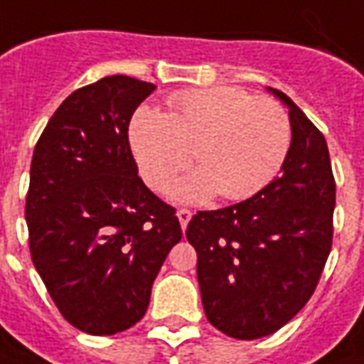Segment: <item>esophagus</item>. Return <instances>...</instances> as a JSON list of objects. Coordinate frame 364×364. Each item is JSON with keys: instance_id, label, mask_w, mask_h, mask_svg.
<instances>
[{"instance_id": "1", "label": "esophagus", "mask_w": 364, "mask_h": 364, "mask_svg": "<svg viewBox=\"0 0 364 364\" xmlns=\"http://www.w3.org/2000/svg\"><path fill=\"white\" fill-rule=\"evenodd\" d=\"M177 217H179L181 228L185 230V228H187V225H189L191 217H193V213H191L189 208H179V210H177Z\"/></svg>"}]
</instances>
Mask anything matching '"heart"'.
Wrapping results in <instances>:
<instances>
[{
	"label": "heart",
	"instance_id": "heart-1",
	"mask_svg": "<svg viewBox=\"0 0 364 364\" xmlns=\"http://www.w3.org/2000/svg\"><path fill=\"white\" fill-rule=\"evenodd\" d=\"M169 112L139 108L129 124V144L139 173L154 191H167L195 161L199 169L179 183L175 197L213 195L242 200L278 175L291 144L286 110L276 100L236 86L183 90Z\"/></svg>",
	"mask_w": 364,
	"mask_h": 364
}]
</instances>
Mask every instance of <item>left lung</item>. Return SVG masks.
<instances>
[{
  "label": "left lung",
  "instance_id": "obj_1",
  "mask_svg": "<svg viewBox=\"0 0 364 364\" xmlns=\"http://www.w3.org/2000/svg\"><path fill=\"white\" fill-rule=\"evenodd\" d=\"M291 144L282 173L254 197L199 210L187 226L203 307L235 339H260L314 296L333 244L335 177L323 134L288 96Z\"/></svg>",
  "mask_w": 364,
  "mask_h": 364
}]
</instances>
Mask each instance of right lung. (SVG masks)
Returning <instances> with one entry per match:
<instances>
[{
    "instance_id": "1",
    "label": "right lung",
    "mask_w": 364,
    "mask_h": 364,
    "mask_svg": "<svg viewBox=\"0 0 364 364\" xmlns=\"http://www.w3.org/2000/svg\"><path fill=\"white\" fill-rule=\"evenodd\" d=\"M154 90L124 75L78 88L33 151L25 199L31 260L60 315L90 335L138 323L183 236L175 208L144 185L129 147V120Z\"/></svg>"
}]
</instances>
